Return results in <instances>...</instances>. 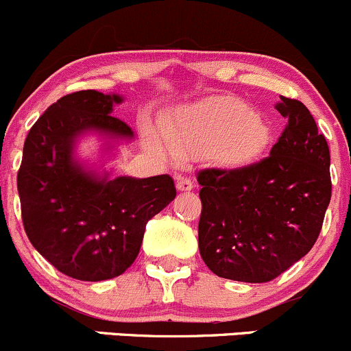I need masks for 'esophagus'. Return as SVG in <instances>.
I'll list each match as a JSON object with an SVG mask.
<instances>
[{
  "instance_id": "esophagus-1",
  "label": "esophagus",
  "mask_w": 351,
  "mask_h": 351,
  "mask_svg": "<svg viewBox=\"0 0 351 351\" xmlns=\"http://www.w3.org/2000/svg\"><path fill=\"white\" fill-rule=\"evenodd\" d=\"M176 188L180 191H191L193 190V182L190 178H184V176H178L176 178Z\"/></svg>"
}]
</instances>
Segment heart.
Segmentation results:
<instances>
[{"label": "heart", "mask_w": 351, "mask_h": 351, "mask_svg": "<svg viewBox=\"0 0 351 351\" xmlns=\"http://www.w3.org/2000/svg\"><path fill=\"white\" fill-rule=\"evenodd\" d=\"M160 132L175 156L210 149L226 167L253 163L271 140L268 123L237 98H213L184 106L161 123ZM148 140L156 143L152 134Z\"/></svg>", "instance_id": "heart-1"}]
</instances>
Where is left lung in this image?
<instances>
[{"mask_svg": "<svg viewBox=\"0 0 351 351\" xmlns=\"http://www.w3.org/2000/svg\"><path fill=\"white\" fill-rule=\"evenodd\" d=\"M287 126L260 163L198 173V246L215 275L265 283L311 250L332 198L330 149L308 108L280 96Z\"/></svg>", "mask_w": 351, "mask_h": 351, "instance_id": "8db88e82", "label": "left lung"}]
</instances>
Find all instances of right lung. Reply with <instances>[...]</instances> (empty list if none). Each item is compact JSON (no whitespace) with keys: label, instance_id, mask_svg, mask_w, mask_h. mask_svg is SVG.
I'll list each match as a JSON object with an SVG mask.
<instances>
[{"label":"right lung","instance_id":"1","mask_svg":"<svg viewBox=\"0 0 351 351\" xmlns=\"http://www.w3.org/2000/svg\"><path fill=\"white\" fill-rule=\"evenodd\" d=\"M118 93L76 91L53 103L29 130L18 171L25 232L58 271L101 282L119 276L140 253L148 219L175 199L171 176H117L78 156L96 134L103 156L134 134L111 117Z\"/></svg>","mask_w":351,"mask_h":351}]
</instances>
